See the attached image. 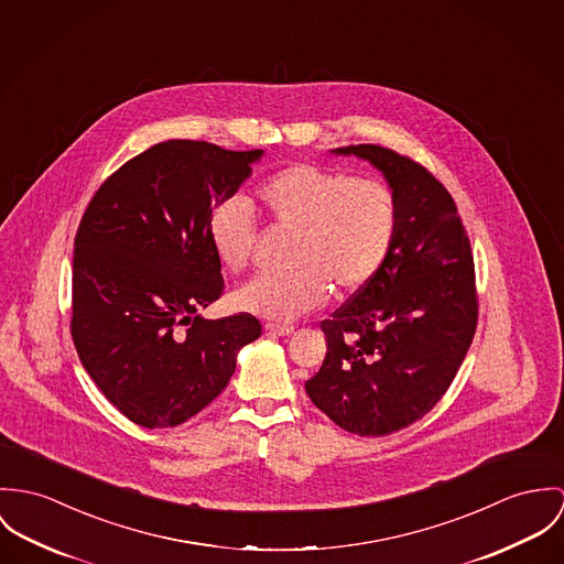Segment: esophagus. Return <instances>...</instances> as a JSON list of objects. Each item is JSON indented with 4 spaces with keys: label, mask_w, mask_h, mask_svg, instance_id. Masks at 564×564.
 Returning <instances> with one entry per match:
<instances>
[{
    "label": "esophagus",
    "mask_w": 564,
    "mask_h": 564,
    "mask_svg": "<svg viewBox=\"0 0 564 564\" xmlns=\"http://www.w3.org/2000/svg\"><path fill=\"white\" fill-rule=\"evenodd\" d=\"M265 330L272 333V335H279V337H290L294 333V326H288V324H265Z\"/></svg>",
    "instance_id": "esophagus-1"
}]
</instances>
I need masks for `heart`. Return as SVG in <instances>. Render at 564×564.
<instances>
[{"label": "heart", "mask_w": 564, "mask_h": 564, "mask_svg": "<svg viewBox=\"0 0 564 564\" xmlns=\"http://www.w3.org/2000/svg\"><path fill=\"white\" fill-rule=\"evenodd\" d=\"M261 212L299 231L290 274H261L234 294L236 307L292 322L337 296L361 292L382 268L398 231L395 194L382 182L292 164L254 189ZM209 247L229 272L251 263L254 220L242 198L220 200L207 218Z\"/></svg>", "instance_id": "heart-1"}]
</instances>
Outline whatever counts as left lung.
Wrapping results in <instances>:
<instances>
[{"label":"left lung","instance_id":"obj_1","mask_svg":"<svg viewBox=\"0 0 564 564\" xmlns=\"http://www.w3.org/2000/svg\"><path fill=\"white\" fill-rule=\"evenodd\" d=\"M330 153L380 171L398 231L375 279L319 324L326 357L305 389L339 429L382 437L422 420L458 372L478 319L474 257L449 192L424 166L378 144Z\"/></svg>","mask_w":564,"mask_h":564}]
</instances>
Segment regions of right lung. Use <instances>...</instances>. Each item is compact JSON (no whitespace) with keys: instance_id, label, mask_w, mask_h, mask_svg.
<instances>
[{"instance_id":"add662e5","label":"right lung","mask_w":564,"mask_h":564,"mask_svg":"<svg viewBox=\"0 0 564 564\" xmlns=\"http://www.w3.org/2000/svg\"><path fill=\"white\" fill-rule=\"evenodd\" d=\"M261 158L166 140L123 164L84 212L70 335L84 370L138 426L171 429L203 411L261 335L251 313L200 315L225 285L207 218Z\"/></svg>"}]
</instances>
